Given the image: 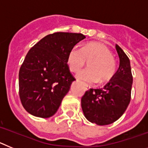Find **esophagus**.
<instances>
[{"label":"esophagus","instance_id":"34e87169","mask_svg":"<svg viewBox=\"0 0 148 148\" xmlns=\"http://www.w3.org/2000/svg\"><path fill=\"white\" fill-rule=\"evenodd\" d=\"M84 86H85V89L86 90V91H88V90L90 89V86H88V85H87V84H84Z\"/></svg>","mask_w":148,"mask_h":148}]
</instances>
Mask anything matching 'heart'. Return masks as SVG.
I'll list each match as a JSON object with an SVG mask.
<instances>
[{"label":"heart","instance_id":"b5f03b06","mask_svg":"<svg viewBox=\"0 0 148 148\" xmlns=\"http://www.w3.org/2000/svg\"><path fill=\"white\" fill-rule=\"evenodd\" d=\"M88 70L80 71L77 77L89 83H105L112 78L115 73V62L110 50L103 44L92 42L79 49L76 47L70 50L67 57V65L71 71L76 72L82 69L86 62Z\"/></svg>","mask_w":148,"mask_h":148}]
</instances>
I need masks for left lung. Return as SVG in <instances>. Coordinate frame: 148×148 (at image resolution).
Instances as JSON below:
<instances>
[{
  "label": "left lung",
  "mask_w": 148,
  "mask_h": 148,
  "mask_svg": "<svg viewBox=\"0 0 148 148\" xmlns=\"http://www.w3.org/2000/svg\"><path fill=\"white\" fill-rule=\"evenodd\" d=\"M115 48L119 57L116 73L103 88H90L81 99L86 119L97 125H108L116 121L130 102L133 85L130 62L118 45Z\"/></svg>",
  "instance_id": "obj_1"
}]
</instances>
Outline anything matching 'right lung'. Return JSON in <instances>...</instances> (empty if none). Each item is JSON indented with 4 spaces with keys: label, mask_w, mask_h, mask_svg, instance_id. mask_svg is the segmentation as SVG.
<instances>
[{
    "label": "right lung",
    "mask_w": 148,
    "mask_h": 148,
    "mask_svg": "<svg viewBox=\"0 0 148 148\" xmlns=\"http://www.w3.org/2000/svg\"><path fill=\"white\" fill-rule=\"evenodd\" d=\"M86 38L81 33L46 36L28 51L19 71V96L24 108L47 119L57 112L75 80L67 65L69 52Z\"/></svg>",
    "instance_id": "obj_1"
}]
</instances>
